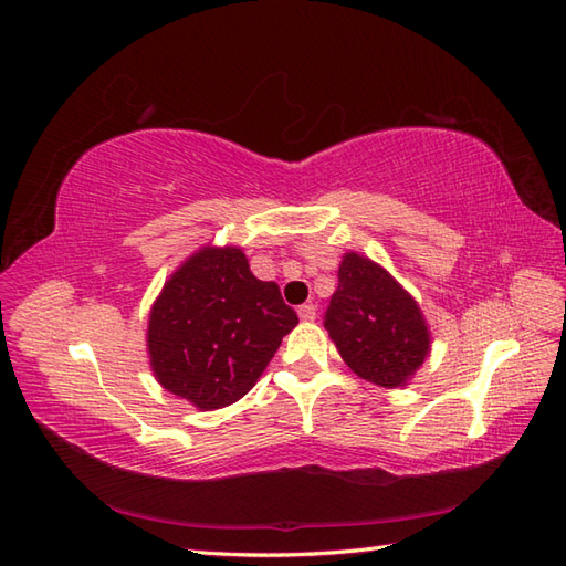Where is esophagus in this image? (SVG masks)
I'll return each mask as SVG.
<instances>
[{
    "label": "esophagus",
    "mask_w": 566,
    "mask_h": 566,
    "mask_svg": "<svg viewBox=\"0 0 566 566\" xmlns=\"http://www.w3.org/2000/svg\"><path fill=\"white\" fill-rule=\"evenodd\" d=\"M316 306L314 304H304V306H298V318L302 321H314L316 318Z\"/></svg>",
    "instance_id": "1"
}]
</instances>
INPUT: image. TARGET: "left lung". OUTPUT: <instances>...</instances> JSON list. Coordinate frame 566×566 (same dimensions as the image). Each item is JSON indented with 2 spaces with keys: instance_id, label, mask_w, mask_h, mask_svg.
Listing matches in <instances>:
<instances>
[{
  "instance_id": "obj_1",
  "label": "left lung",
  "mask_w": 566,
  "mask_h": 566,
  "mask_svg": "<svg viewBox=\"0 0 566 566\" xmlns=\"http://www.w3.org/2000/svg\"><path fill=\"white\" fill-rule=\"evenodd\" d=\"M323 326L357 377L387 389L406 387L430 353V331L413 296L357 252L340 262Z\"/></svg>"
}]
</instances>
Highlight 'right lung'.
<instances>
[{
	"mask_svg": "<svg viewBox=\"0 0 566 566\" xmlns=\"http://www.w3.org/2000/svg\"><path fill=\"white\" fill-rule=\"evenodd\" d=\"M296 323L280 286L260 282L243 250L201 248L155 298L150 367L167 391L213 411L255 387Z\"/></svg>",
	"mask_w": 566,
	"mask_h": 566,
	"instance_id": "add662e5",
	"label": "right lung"
}]
</instances>
